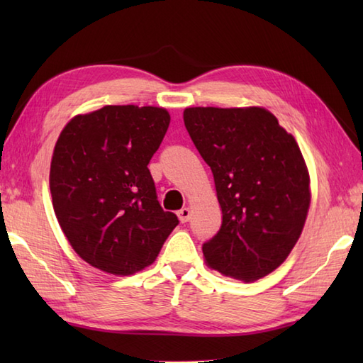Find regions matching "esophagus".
<instances>
[{
  "mask_svg": "<svg viewBox=\"0 0 363 363\" xmlns=\"http://www.w3.org/2000/svg\"><path fill=\"white\" fill-rule=\"evenodd\" d=\"M177 218H179L181 223H187L190 220V209H189V207H184V209L177 212Z\"/></svg>",
  "mask_w": 363,
  "mask_h": 363,
  "instance_id": "esophagus-1",
  "label": "esophagus"
}]
</instances>
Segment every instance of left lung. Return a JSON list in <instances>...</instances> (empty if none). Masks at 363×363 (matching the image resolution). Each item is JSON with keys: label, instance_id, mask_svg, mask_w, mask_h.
I'll return each mask as SVG.
<instances>
[{"label": "left lung", "instance_id": "8db88e82", "mask_svg": "<svg viewBox=\"0 0 363 363\" xmlns=\"http://www.w3.org/2000/svg\"><path fill=\"white\" fill-rule=\"evenodd\" d=\"M184 123L211 167L221 207L207 267L243 282L289 257L311 206V176L295 137L259 106L187 107Z\"/></svg>", "mask_w": 363, "mask_h": 363}]
</instances>
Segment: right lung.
I'll use <instances>...</instances> for the list:
<instances>
[{"label":"right lung","mask_w":363,"mask_h":363,"mask_svg":"<svg viewBox=\"0 0 363 363\" xmlns=\"http://www.w3.org/2000/svg\"><path fill=\"white\" fill-rule=\"evenodd\" d=\"M169 125L164 107L104 106L67 123L50 168L60 229L87 264L115 276L150 267L177 226L148 169Z\"/></svg>","instance_id":"right-lung-1"}]
</instances>
